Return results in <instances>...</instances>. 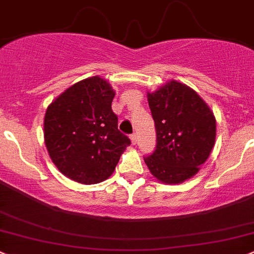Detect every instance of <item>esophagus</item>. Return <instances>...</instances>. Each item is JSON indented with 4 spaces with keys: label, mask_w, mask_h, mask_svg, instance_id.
<instances>
[{
    "label": "esophagus",
    "mask_w": 254,
    "mask_h": 254,
    "mask_svg": "<svg viewBox=\"0 0 254 254\" xmlns=\"http://www.w3.org/2000/svg\"><path fill=\"white\" fill-rule=\"evenodd\" d=\"M130 142H132L133 145L137 144L138 137H137V134H135V133H133V134H130Z\"/></svg>",
    "instance_id": "1"
}]
</instances>
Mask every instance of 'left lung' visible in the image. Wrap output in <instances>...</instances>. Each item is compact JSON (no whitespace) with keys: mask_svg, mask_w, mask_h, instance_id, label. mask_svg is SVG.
I'll use <instances>...</instances> for the list:
<instances>
[{"mask_svg":"<svg viewBox=\"0 0 254 254\" xmlns=\"http://www.w3.org/2000/svg\"><path fill=\"white\" fill-rule=\"evenodd\" d=\"M146 96L156 129L155 150L144 158L146 166L163 184H182L199 171L213 150L215 116L192 88L176 80Z\"/></svg>","mask_w":254,"mask_h":254,"instance_id":"1","label":"left lung"}]
</instances>
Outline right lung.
<instances>
[{"label":"right lung","mask_w":254,"mask_h":254,"mask_svg":"<svg viewBox=\"0 0 254 254\" xmlns=\"http://www.w3.org/2000/svg\"><path fill=\"white\" fill-rule=\"evenodd\" d=\"M115 91L99 75L75 83L49 105L44 138L52 163L78 184L108 180L130 144L111 109Z\"/></svg>","instance_id":"right-lung-1"}]
</instances>
